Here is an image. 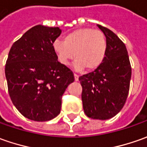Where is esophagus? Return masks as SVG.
<instances>
[{
    "label": "esophagus",
    "mask_w": 147,
    "mask_h": 147,
    "mask_svg": "<svg viewBox=\"0 0 147 147\" xmlns=\"http://www.w3.org/2000/svg\"><path fill=\"white\" fill-rule=\"evenodd\" d=\"M74 77H75V80H76V81H78V80H79V76L77 75V74L74 73Z\"/></svg>",
    "instance_id": "obj_1"
}]
</instances>
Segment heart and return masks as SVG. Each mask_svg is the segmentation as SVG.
Here are the masks:
<instances>
[{
  "instance_id": "obj_1",
  "label": "heart",
  "mask_w": 147,
  "mask_h": 147,
  "mask_svg": "<svg viewBox=\"0 0 147 147\" xmlns=\"http://www.w3.org/2000/svg\"><path fill=\"white\" fill-rule=\"evenodd\" d=\"M53 50L58 61L67 65L75 57L74 66L77 70H94L103 62L107 52V40L104 34L92 28H80L67 34L63 41L53 42Z\"/></svg>"
}]
</instances>
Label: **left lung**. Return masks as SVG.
Masks as SVG:
<instances>
[{"instance_id": "8db88e82", "label": "left lung", "mask_w": 147, "mask_h": 147, "mask_svg": "<svg viewBox=\"0 0 147 147\" xmlns=\"http://www.w3.org/2000/svg\"><path fill=\"white\" fill-rule=\"evenodd\" d=\"M107 40L103 62L94 71L79 77L85 115L95 119H108L120 111L129 91L132 69L123 41L108 28L98 24Z\"/></svg>"}]
</instances>
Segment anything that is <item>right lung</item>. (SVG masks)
Returning a JSON list of instances; mask_svg holds the SVG:
<instances>
[{"instance_id": "obj_1", "label": "right lung", "mask_w": 147, "mask_h": 147, "mask_svg": "<svg viewBox=\"0 0 147 147\" xmlns=\"http://www.w3.org/2000/svg\"><path fill=\"white\" fill-rule=\"evenodd\" d=\"M59 28L36 25L13 44L5 64L8 91L26 118L47 121L61 111L62 96L74 81L73 72L58 61L53 44Z\"/></svg>"}]
</instances>
